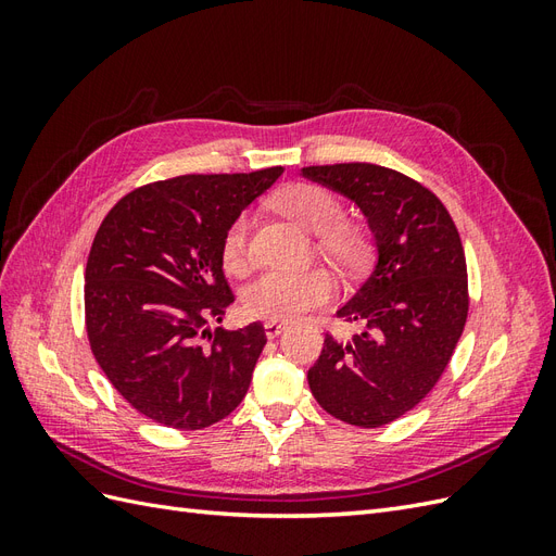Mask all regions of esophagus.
<instances>
[{"label": "esophagus", "instance_id": "esophagus-1", "mask_svg": "<svg viewBox=\"0 0 556 556\" xmlns=\"http://www.w3.org/2000/svg\"><path fill=\"white\" fill-rule=\"evenodd\" d=\"M264 331L268 339H276L278 333L285 331V323H276V319H268V323H264Z\"/></svg>", "mask_w": 556, "mask_h": 556}]
</instances>
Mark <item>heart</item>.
<instances>
[{
	"mask_svg": "<svg viewBox=\"0 0 556 556\" xmlns=\"http://www.w3.org/2000/svg\"><path fill=\"white\" fill-rule=\"evenodd\" d=\"M276 206L301 227L317 233L319 250L333 262L355 266L366 252L364 229L343 220V204L325 185L290 182L276 194ZM220 257L231 274H245L250 266V215L239 213L227 225L220 241ZM333 292V278L325 268L308 271H266L243 290L241 306L250 317L292 319L325 304Z\"/></svg>",
	"mask_w": 556,
	"mask_h": 556,
	"instance_id": "1",
	"label": "heart"
}]
</instances>
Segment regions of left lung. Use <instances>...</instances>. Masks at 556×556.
I'll list each match as a JSON object with an SVG mask.
<instances>
[{
	"mask_svg": "<svg viewBox=\"0 0 556 556\" xmlns=\"http://www.w3.org/2000/svg\"><path fill=\"white\" fill-rule=\"evenodd\" d=\"M304 176L355 201L376 241V266L336 315L364 329L325 336L308 368L315 401L341 422L376 429L413 410L443 376L468 315L459 231L422 182L380 164L306 166Z\"/></svg>",
	"mask_w": 556,
	"mask_h": 556,
	"instance_id": "left-lung-1",
	"label": "left lung"
}]
</instances>
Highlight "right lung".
Instances as JSON below:
<instances>
[{
  "mask_svg": "<svg viewBox=\"0 0 556 556\" xmlns=\"http://www.w3.org/2000/svg\"><path fill=\"white\" fill-rule=\"evenodd\" d=\"M282 174H188L141 185L99 225L86 266L92 355L153 422L206 429L243 401L266 345L260 323L227 331V225ZM204 338L208 344H201Z\"/></svg>",
  "mask_w": 556,
  "mask_h": 556,
  "instance_id": "obj_1",
  "label": "right lung"
}]
</instances>
